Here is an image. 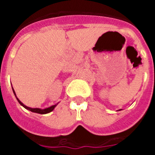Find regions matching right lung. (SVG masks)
<instances>
[{"label": "right lung", "instance_id": "obj_1", "mask_svg": "<svg viewBox=\"0 0 155 155\" xmlns=\"http://www.w3.org/2000/svg\"><path fill=\"white\" fill-rule=\"evenodd\" d=\"M13 91H14V94H15V95L16 96V94H15V91H14L13 89ZM16 98H17L18 100V102L20 103V105H21L24 108H25L26 109H28V110H30L31 112H33V113H39V114H46V113H50V112H52V111L53 110V109L56 107V105H52V106H50V107L49 108H46V109H38V108H35V109H32V108H29L28 107V106H26V105H25L24 104L22 103V102L20 101V100L18 99V98L16 97Z\"/></svg>", "mask_w": 155, "mask_h": 155}]
</instances>
